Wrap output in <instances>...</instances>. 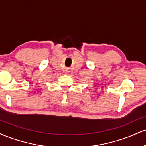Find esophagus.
Segmentation results:
<instances>
[{
	"label": "esophagus",
	"mask_w": 146,
	"mask_h": 146,
	"mask_svg": "<svg viewBox=\"0 0 146 146\" xmlns=\"http://www.w3.org/2000/svg\"><path fill=\"white\" fill-rule=\"evenodd\" d=\"M65 73H67V74H68V73H70V71H68V70H66V71H65Z\"/></svg>",
	"instance_id": "esophagus-1"
}]
</instances>
